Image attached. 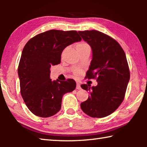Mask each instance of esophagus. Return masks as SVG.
Instances as JSON below:
<instances>
[{
	"mask_svg": "<svg viewBox=\"0 0 147 147\" xmlns=\"http://www.w3.org/2000/svg\"><path fill=\"white\" fill-rule=\"evenodd\" d=\"M76 89H81L80 84L78 82L76 83Z\"/></svg>",
	"mask_w": 147,
	"mask_h": 147,
	"instance_id": "esophagus-1",
	"label": "esophagus"
}]
</instances>
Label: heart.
I'll return each mask as SVG.
<instances>
[{
	"mask_svg": "<svg viewBox=\"0 0 147 147\" xmlns=\"http://www.w3.org/2000/svg\"><path fill=\"white\" fill-rule=\"evenodd\" d=\"M87 48H90L89 46V45L88 43H86V42H80L77 44L76 45V50L77 51H80V50H82L84 49H87Z\"/></svg>",
	"mask_w": 147,
	"mask_h": 147,
	"instance_id": "obj_1",
	"label": "heart"
}]
</instances>
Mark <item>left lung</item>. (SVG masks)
<instances>
[{"label":"left lung","mask_w":147,"mask_h":147,"mask_svg":"<svg viewBox=\"0 0 147 147\" xmlns=\"http://www.w3.org/2000/svg\"><path fill=\"white\" fill-rule=\"evenodd\" d=\"M92 49V60L86 78H96V86L82 84L89 91L88 99L81 109L91 117L102 118L114 112L123 101L130 80L126 54L120 45L108 35L97 30L79 31Z\"/></svg>","instance_id":"obj_1"}]
</instances>
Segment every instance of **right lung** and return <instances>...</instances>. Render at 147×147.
Returning a JSON list of instances; mask_svg holds the SVG:
<instances>
[{"instance_id":"right-lung-1","label":"right lung","mask_w":147,"mask_h":147,"mask_svg":"<svg viewBox=\"0 0 147 147\" xmlns=\"http://www.w3.org/2000/svg\"><path fill=\"white\" fill-rule=\"evenodd\" d=\"M82 39L75 30H51L27 42L18 67L21 94L29 110L40 117H49L60 110L63 94L76 88L73 79L50 78L51 67L60 63L63 49Z\"/></svg>"}]
</instances>
